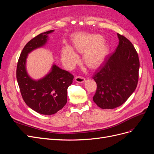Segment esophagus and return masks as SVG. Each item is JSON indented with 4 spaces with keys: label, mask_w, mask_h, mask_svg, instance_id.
I'll use <instances>...</instances> for the list:
<instances>
[{
    "label": "esophagus",
    "mask_w": 154,
    "mask_h": 154,
    "mask_svg": "<svg viewBox=\"0 0 154 154\" xmlns=\"http://www.w3.org/2000/svg\"><path fill=\"white\" fill-rule=\"evenodd\" d=\"M75 81L78 83H83L85 81V79L84 77L83 76H78L76 77H75Z\"/></svg>",
    "instance_id": "esophagus-1"
}]
</instances>
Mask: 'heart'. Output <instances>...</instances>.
Listing matches in <instances>:
<instances>
[{
  "mask_svg": "<svg viewBox=\"0 0 154 154\" xmlns=\"http://www.w3.org/2000/svg\"><path fill=\"white\" fill-rule=\"evenodd\" d=\"M100 35L78 34L73 38V48L79 53H83V62L91 69H94L103 62L106 47ZM78 55L69 45L62 49V61L68 69L72 68L78 62Z\"/></svg>",
  "mask_w": 154,
  "mask_h": 154,
  "instance_id": "b5f03b06",
  "label": "heart"
}]
</instances>
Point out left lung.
Instances as JSON below:
<instances>
[{"mask_svg":"<svg viewBox=\"0 0 154 154\" xmlns=\"http://www.w3.org/2000/svg\"><path fill=\"white\" fill-rule=\"evenodd\" d=\"M119 44L92 78L97 89L93 101L103 109H113L123 105L136 88L139 60L133 44L118 33Z\"/></svg>","mask_w":154,"mask_h":154,"instance_id":"1","label":"left lung"}]
</instances>
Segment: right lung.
I'll use <instances>...</instances> for the list:
<instances>
[{"instance_id": "obj_1", "label": "right lung", "mask_w": 154, "mask_h": 154, "mask_svg": "<svg viewBox=\"0 0 154 154\" xmlns=\"http://www.w3.org/2000/svg\"><path fill=\"white\" fill-rule=\"evenodd\" d=\"M50 30L37 35L24 46L18 59L17 80L23 100L26 105L41 114L57 113L66 104L67 88L72 83V74L54 64L50 72L38 80L27 74L26 64L27 55L33 50L43 47L47 43Z\"/></svg>"}]
</instances>
